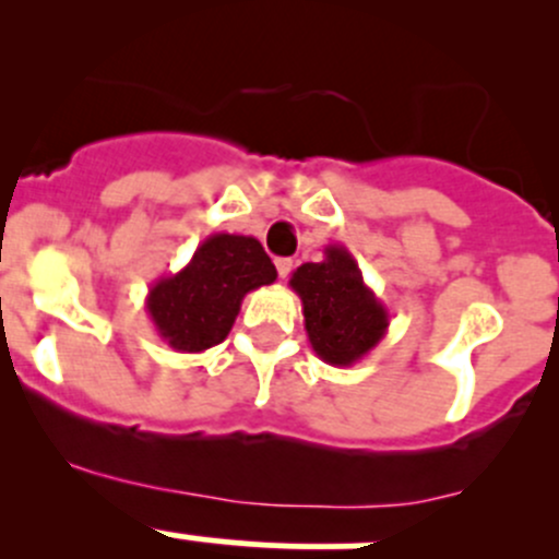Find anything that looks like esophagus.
Here are the masks:
<instances>
[{
  "label": "esophagus",
  "mask_w": 559,
  "mask_h": 559,
  "mask_svg": "<svg viewBox=\"0 0 559 559\" xmlns=\"http://www.w3.org/2000/svg\"><path fill=\"white\" fill-rule=\"evenodd\" d=\"M292 267H295V262H292L289 257H278V259H275V270H278L281 278H286V275L292 273Z\"/></svg>",
  "instance_id": "obj_1"
}]
</instances>
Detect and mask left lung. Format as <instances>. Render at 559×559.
<instances>
[{
    "instance_id": "obj_1",
    "label": "left lung",
    "mask_w": 559,
    "mask_h": 559,
    "mask_svg": "<svg viewBox=\"0 0 559 559\" xmlns=\"http://www.w3.org/2000/svg\"><path fill=\"white\" fill-rule=\"evenodd\" d=\"M289 286L302 300V319L316 357L332 368H352L386 335V306L365 284L362 270L346 246L330 243L321 262L300 264Z\"/></svg>"
}]
</instances>
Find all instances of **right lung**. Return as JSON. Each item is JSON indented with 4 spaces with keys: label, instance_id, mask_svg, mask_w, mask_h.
<instances>
[{
    "label": "right lung",
    "instance_id": "obj_1",
    "mask_svg": "<svg viewBox=\"0 0 559 559\" xmlns=\"http://www.w3.org/2000/svg\"><path fill=\"white\" fill-rule=\"evenodd\" d=\"M275 278V264L257 238L216 233L197 246L183 270L151 286L145 311L167 346L200 354L229 335L248 292Z\"/></svg>",
    "mask_w": 559,
    "mask_h": 559
}]
</instances>
